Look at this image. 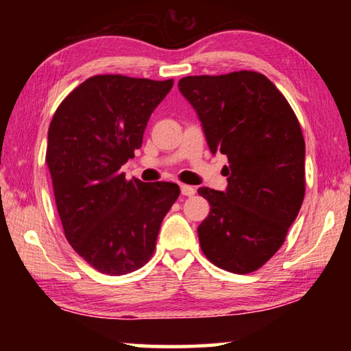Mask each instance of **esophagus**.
Masks as SVG:
<instances>
[{
  "instance_id": "1",
  "label": "esophagus",
  "mask_w": 351,
  "mask_h": 351,
  "mask_svg": "<svg viewBox=\"0 0 351 351\" xmlns=\"http://www.w3.org/2000/svg\"><path fill=\"white\" fill-rule=\"evenodd\" d=\"M181 193L184 197H193V195L197 193V190L192 186H187V184H181Z\"/></svg>"
}]
</instances>
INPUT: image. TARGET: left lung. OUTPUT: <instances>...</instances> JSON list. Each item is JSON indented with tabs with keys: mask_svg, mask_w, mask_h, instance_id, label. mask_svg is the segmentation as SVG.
I'll list each match as a JSON object with an SVG mask.
<instances>
[{
	"mask_svg": "<svg viewBox=\"0 0 351 351\" xmlns=\"http://www.w3.org/2000/svg\"><path fill=\"white\" fill-rule=\"evenodd\" d=\"M212 154L228 156V187H199L210 212L201 249L218 268L247 274L283 245L305 197V141L274 83L254 71L190 75L178 83Z\"/></svg>",
	"mask_w": 351,
	"mask_h": 351,
	"instance_id": "8db88e82",
	"label": "left lung"
}]
</instances>
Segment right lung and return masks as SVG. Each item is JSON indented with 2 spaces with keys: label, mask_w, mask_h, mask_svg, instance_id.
<instances>
[{
  "label": "right lung",
  "mask_w": 351,
  "mask_h": 351,
  "mask_svg": "<svg viewBox=\"0 0 351 351\" xmlns=\"http://www.w3.org/2000/svg\"><path fill=\"white\" fill-rule=\"evenodd\" d=\"M171 86L173 80L96 75L51 121L46 162L64 235L104 274H128L150 260L165 213L180 197L178 184L127 181L121 173Z\"/></svg>",
  "instance_id": "1"
}]
</instances>
